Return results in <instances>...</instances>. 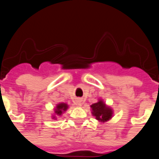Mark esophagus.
<instances>
[{
    "label": "esophagus",
    "mask_w": 159,
    "mask_h": 159,
    "mask_svg": "<svg viewBox=\"0 0 159 159\" xmlns=\"http://www.w3.org/2000/svg\"><path fill=\"white\" fill-rule=\"evenodd\" d=\"M76 103H77V105H78V106H81V100H78V101H77Z\"/></svg>",
    "instance_id": "1"
}]
</instances>
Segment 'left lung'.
Instances as JSON below:
<instances>
[{
    "label": "left lung",
    "mask_w": 159,
    "mask_h": 159,
    "mask_svg": "<svg viewBox=\"0 0 159 159\" xmlns=\"http://www.w3.org/2000/svg\"><path fill=\"white\" fill-rule=\"evenodd\" d=\"M91 114L99 122H106L113 117V109L107 105L103 99H98V102L91 105Z\"/></svg>",
    "instance_id": "left-lung-1"
}]
</instances>
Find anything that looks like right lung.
<instances>
[{
	"label": "right lung",
	"mask_w": 159,
	"mask_h": 159,
	"mask_svg": "<svg viewBox=\"0 0 159 159\" xmlns=\"http://www.w3.org/2000/svg\"><path fill=\"white\" fill-rule=\"evenodd\" d=\"M68 108H69V106H68V104L64 103V102L57 104V105H56L54 109V115H52L53 119H57V116H61L64 112H65L68 109Z\"/></svg>",
	"instance_id": "right-lung-1"
}]
</instances>
